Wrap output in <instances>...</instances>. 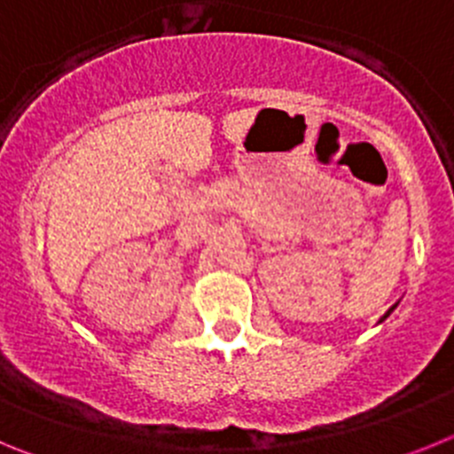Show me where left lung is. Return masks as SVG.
I'll return each mask as SVG.
<instances>
[{
	"instance_id": "left-lung-1",
	"label": "left lung",
	"mask_w": 454,
	"mask_h": 454,
	"mask_svg": "<svg viewBox=\"0 0 454 454\" xmlns=\"http://www.w3.org/2000/svg\"><path fill=\"white\" fill-rule=\"evenodd\" d=\"M393 309H395V307H391V309H388V311H387V314H384V316H382V320H384V318H387V316H388V314H391V311H393Z\"/></svg>"
}]
</instances>
